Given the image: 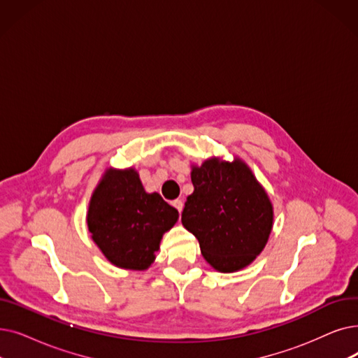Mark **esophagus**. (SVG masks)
Wrapping results in <instances>:
<instances>
[{
  "label": "esophagus",
  "instance_id": "1",
  "mask_svg": "<svg viewBox=\"0 0 358 358\" xmlns=\"http://www.w3.org/2000/svg\"><path fill=\"white\" fill-rule=\"evenodd\" d=\"M173 206L181 213V210H182V206H184V203H182V200H180V199H177V200H174L173 201Z\"/></svg>",
  "mask_w": 358,
  "mask_h": 358
}]
</instances>
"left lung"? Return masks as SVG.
Here are the masks:
<instances>
[{
    "label": "left lung",
    "mask_w": 358,
    "mask_h": 358,
    "mask_svg": "<svg viewBox=\"0 0 358 358\" xmlns=\"http://www.w3.org/2000/svg\"><path fill=\"white\" fill-rule=\"evenodd\" d=\"M193 193L181 213L209 265L222 273L244 269L265 248L273 227V206L243 159L209 158L192 165Z\"/></svg>",
    "instance_id": "obj_1"
}]
</instances>
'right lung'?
Here are the masks:
<instances>
[{"label":"right lung","mask_w":358,"mask_h":358,"mask_svg":"<svg viewBox=\"0 0 358 358\" xmlns=\"http://www.w3.org/2000/svg\"><path fill=\"white\" fill-rule=\"evenodd\" d=\"M178 210L158 193H148L137 171L108 168L92 193L86 213L90 237L114 266L146 271Z\"/></svg>","instance_id":"1"}]
</instances>
